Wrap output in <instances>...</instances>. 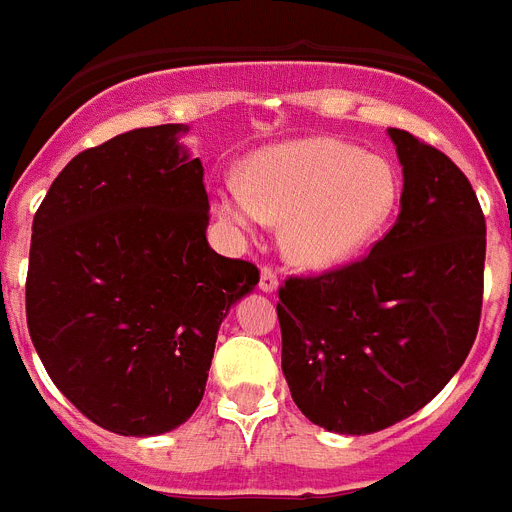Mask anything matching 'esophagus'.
<instances>
[{
    "label": "esophagus",
    "instance_id": "esophagus-1",
    "mask_svg": "<svg viewBox=\"0 0 512 512\" xmlns=\"http://www.w3.org/2000/svg\"><path fill=\"white\" fill-rule=\"evenodd\" d=\"M277 285H280V277H277V269H272L269 264L261 267V277H259V288L264 293H275Z\"/></svg>",
    "mask_w": 512,
    "mask_h": 512
}]
</instances>
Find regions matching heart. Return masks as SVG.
Wrapping results in <instances>:
<instances>
[{"instance_id": "obj_1", "label": "heart", "mask_w": 512, "mask_h": 512, "mask_svg": "<svg viewBox=\"0 0 512 512\" xmlns=\"http://www.w3.org/2000/svg\"><path fill=\"white\" fill-rule=\"evenodd\" d=\"M396 195L391 163L349 142L314 137L253 155L243 185L219 192L216 211L237 230L285 222V256L298 267L330 269L380 232Z\"/></svg>"}]
</instances>
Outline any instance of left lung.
Instances as JSON below:
<instances>
[{
  "mask_svg": "<svg viewBox=\"0 0 512 512\" xmlns=\"http://www.w3.org/2000/svg\"><path fill=\"white\" fill-rule=\"evenodd\" d=\"M402 211L370 253L280 285L282 372L312 423L375 433L410 418L460 370L484 301L486 222L468 177L415 134L388 129Z\"/></svg>",
  "mask_w": 512,
  "mask_h": 512,
  "instance_id": "8db88e82",
  "label": "left lung"
}]
</instances>
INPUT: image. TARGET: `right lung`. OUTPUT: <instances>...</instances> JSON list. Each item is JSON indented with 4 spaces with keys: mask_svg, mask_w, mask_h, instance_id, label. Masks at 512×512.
I'll return each mask as SVG.
<instances>
[{
    "mask_svg": "<svg viewBox=\"0 0 512 512\" xmlns=\"http://www.w3.org/2000/svg\"><path fill=\"white\" fill-rule=\"evenodd\" d=\"M179 124L79 153L34 216L26 320L44 370L105 431L155 436L203 399L216 333L259 282L208 245L203 163Z\"/></svg>",
    "mask_w": 512,
    "mask_h": 512,
    "instance_id": "1",
    "label": "right lung"
}]
</instances>
